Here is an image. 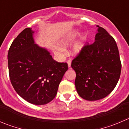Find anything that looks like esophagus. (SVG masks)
Returning <instances> with one entry per match:
<instances>
[{
	"instance_id": "1",
	"label": "esophagus",
	"mask_w": 129,
	"mask_h": 129,
	"mask_svg": "<svg viewBox=\"0 0 129 129\" xmlns=\"http://www.w3.org/2000/svg\"><path fill=\"white\" fill-rule=\"evenodd\" d=\"M67 63H68L69 68L71 69V60H67Z\"/></svg>"
}]
</instances>
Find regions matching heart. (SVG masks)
I'll return each mask as SVG.
<instances>
[{"instance_id":"obj_1","label":"heart","mask_w":129,"mask_h":129,"mask_svg":"<svg viewBox=\"0 0 129 129\" xmlns=\"http://www.w3.org/2000/svg\"><path fill=\"white\" fill-rule=\"evenodd\" d=\"M79 35V33L77 31H74L72 33H70V34L67 35L65 38L62 41V45L63 46H68L69 45H71V43H73L74 41L76 40L77 38V35ZM83 42H80L77 43L76 45L73 48V52L75 54H77L79 53L81 51V50L83 48Z\"/></svg>"}]
</instances>
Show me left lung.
Instances as JSON below:
<instances>
[{
	"instance_id": "left-lung-1",
	"label": "left lung",
	"mask_w": 129,
	"mask_h": 129,
	"mask_svg": "<svg viewBox=\"0 0 129 129\" xmlns=\"http://www.w3.org/2000/svg\"><path fill=\"white\" fill-rule=\"evenodd\" d=\"M95 41L85 45L72 60L76 73L75 86L81 98L95 101L105 98L119 80L122 64L114 38L97 25Z\"/></svg>"
}]
</instances>
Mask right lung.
I'll return each mask as SVG.
<instances>
[{
    "mask_svg": "<svg viewBox=\"0 0 129 129\" xmlns=\"http://www.w3.org/2000/svg\"><path fill=\"white\" fill-rule=\"evenodd\" d=\"M33 33L29 27L25 28L12 42L7 55L9 74L21 97L42 105L55 97L68 65L55 61L47 50L37 45Z\"/></svg>",
    "mask_w": 129,
    "mask_h": 129,
    "instance_id": "add662e5",
    "label": "right lung"
}]
</instances>
